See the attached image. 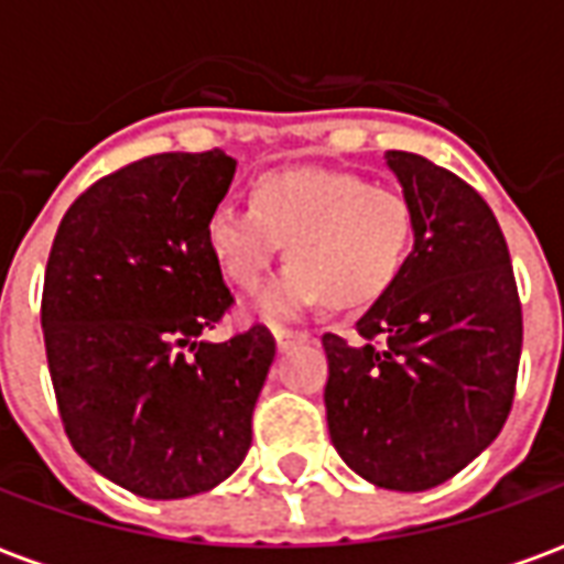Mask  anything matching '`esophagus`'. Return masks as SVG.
Instances as JSON below:
<instances>
[{
	"label": "esophagus",
	"mask_w": 564,
	"mask_h": 564,
	"mask_svg": "<svg viewBox=\"0 0 564 564\" xmlns=\"http://www.w3.org/2000/svg\"><path fill=\"white\" fill-rule=\"evenodd\" d=\"M311 335L307 332H293V329H274V344H278V350L286 354V350H293L295 344L307 341Z\"/></svg>",
	"instance_id": "obj_1"
}]
</instances>
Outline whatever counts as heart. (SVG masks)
I'll list each match as a JSON object with an SVG mask.
<instances>
[{
	"instance_id": "b5f03b06",
	"label": "heart",
	"mask_w": 564,
	"mask_h": 564,
	"mask_svg": "<svg viewBox=\"0 0 564 564\" xmlns=\"http://www.w3.org/2000/svg\"><path fill=\"white\" fill-rule=\"evenodd\" d=\"M205 238L241 290H257L286 245L293 262L253 302L259 317L283 323L326 299L366 305L387 293L414 241V210L399 189L354 172L286 169L259 177L250 208L223 202L210 210Z\"/></svg>"
}]
</instances>
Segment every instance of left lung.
Instances as JSON below:
<instances>
[{
    "label": "left lung",
    "mask_w": 564,
    "mask_h": 564,
    "mask_svg": "<svg viewBox=\"0 0 564 564\" xmlns=\"http://www.w3.org/2000/svg\"><path fill=\"white\" fill-rule=\"evenodd\" d=\"M383 160L414 210V250L356 319L359 341L323 335V399L332 444L362 480L423 492L501 432L522 311L505 235L480 193L416 153L387 150Z\"/></svg>",
    "instance_id": "8db88e82"
}]
</instances>
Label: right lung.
Here are the masks:
<instances>
[{
    "label": "right lung",
    "mask_w": 564,
    "mask_h": 564,
    "mask_svg": "<svg viewBox=\"0 0 564 564\" xmlns=\"http://www.w3.org/2000/svg\"><path fill=\"white\" fill-rule=\"evenodd\" d=\"M232 156L156 153L75 198L44 271L42 329L66 435L141 498L223 484L250 449L274 338L198 341L232 305L205 238Z\"/></svg>",
    "instance_id": "1"
}]
</instances>
